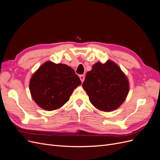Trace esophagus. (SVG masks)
<instances>
[{
  "instance_id": "1",
  "label": "esophagus",
  "mask_w": 160,
  "mask_h": 160,
  "mask_svg": "<svg viewBox=\"0 0 160 160\" xmlns=\"http://www.w3.org/2000/svg\"><path fill=\"white\" fill-rule=\"evenodd\" d=\"M80 80L82 82H83L84 80V78H85V75L84 74H82V75H80Z\"/></svg>"
}]
</instances>
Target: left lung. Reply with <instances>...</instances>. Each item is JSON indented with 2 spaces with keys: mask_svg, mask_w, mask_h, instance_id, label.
<instances>
[{
  "mask_svg": "<svg viewBox=\"0 0 160 160\" xmlns=\"http://www.w3.org/2000/svg\"><path fill=\"white\" fill-rule=\"evenodd\" d=\"M82 87L97 109L110 112L124 102L129 92L127 77L116 64L97 62L88 72Z\"/></svg>",
  "mask_w": 160,
  "mask_h": 160,
  "instance_id": "1",
  "label": "left lung"
}]
</instances>
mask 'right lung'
<instances>
[{
	"mask_svg": "<svg viewBox=\"0 0 160 160\" xmlns=\"http://www.w3.org/2000/svg\"><path fill=\"white\" fill-rule=\"evenodd\" d=\"M81 84L78 76L64 64L46 62L32 75L30 91L35 102L50 111L62 106L76 88Z\"/></svg>",
	"mask_w": 160,
	"mask_h": 160,
	"instance_id": "obj_1",
	"label": "right lung"
}]
</instances>
